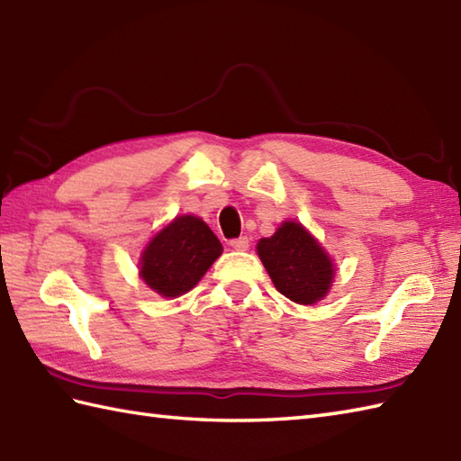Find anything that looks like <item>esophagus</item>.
<instances>
[{"label":"esophagus","mask_w":461,"mask_h":461,"mask_svg":"<svg viewBox=\"0 0 461 461\" xmlns=\"http://www.w3.org/2000/svg\"><path fill=\"white\" fill-rule=\"evenodd\" d=\"M230 246H231L233 249H238V251H246V249L249 248V238L241 236V238L231 240V241H230Z\"/></svg>","instance_id":"1"}]
</instances>
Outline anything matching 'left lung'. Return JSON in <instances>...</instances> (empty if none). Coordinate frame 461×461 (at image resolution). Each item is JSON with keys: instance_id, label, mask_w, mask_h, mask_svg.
I'll use <instances>...</instances> for the list:
<instances>
[{"instance_id": "1", "label": "left lung", "mask_w": 461, "mask_h": 461, "mask_svg": "<svg viewBox=\"0 0 461 461\" xmlns=\"http://www.w3.org/2000/svg\"><path fill=\"white\" fill-rule=\"evenodd\" d=\"M258 253L281 295L299 305H312L327 295L335 267L301 223H283L258 243Z\"/></svg>"}]
</instances>
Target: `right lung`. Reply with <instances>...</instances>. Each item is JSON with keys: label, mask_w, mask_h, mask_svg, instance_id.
I'll use <instances>...</instances> for the list:
<instances>
[{"label": "right lung", "mask_w": 461, "mask_h": 461, "mask_svg": "<svg viewBox=\"0 0 461 461\" xmlns=\"http://www.w3.org/2000/svg\"><path fill=\"white\" fill-rule=\"evenodd\" d=\"M221 249L220 240L200 218L180 215L144 249L140 276L162 297H178L202 279Z\"/></svg>", "instance_id": "obj_1"}]
</instances>
